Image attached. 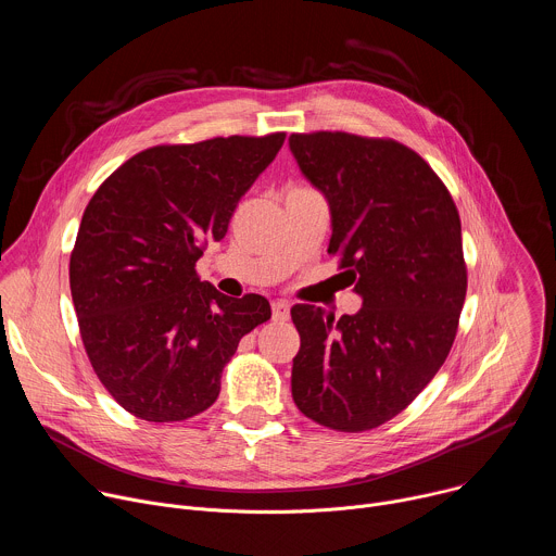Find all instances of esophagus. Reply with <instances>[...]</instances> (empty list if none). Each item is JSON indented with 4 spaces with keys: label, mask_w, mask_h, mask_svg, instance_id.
<instances>
[{
    "label": "esophagus",
    "mask_w": 556,
    "mask_h": 556,
    "mask_svg": "<svg viewBox=\"0 0 556 556\" xmlns=\"http://www.w3.org/2000/svg\"><path fill=\"white\" fill-rule=\"evenodd\" d=\"M288 316H290V303L283 301V299L273 301V319L275 321H288Z\"/></svg>",
    "instance_id": "esophagus-1"
}]
</instances>
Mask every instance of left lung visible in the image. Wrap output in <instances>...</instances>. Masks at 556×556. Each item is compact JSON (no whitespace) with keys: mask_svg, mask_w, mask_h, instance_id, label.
<instances>
[{"mask_svg":"<svg viewBox=\"0 0 556 556\" xmlns=\"http://www.w3.org/2000/svg\"><path fill=\"white\" fill-rule=\"evenodd\" d=\"M303 176L332 211L330 255L356 314L292 305V399L316 425L361 433L407 409L446 361L466 296L457 206L407 144L348 131L292 134Z\"/></svg>","mask_w":556,"mask_h":556,"instance_id":"left-lung-1","label":"left lung"}]
</instances>
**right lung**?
I'll return each instance as SVG.
<instances>
[{
  "mask_svg": "<svg viewBox=\"0 0 556 556\" xmlns=\"http://www.w3.org/2000/svg\"><path fill=\"white\" fill-rule=\"evenodd\" d=\"M283 140L275 131L149 147L86 206L70 255L78 332L131 416L182 422L206 412L242 337L270 319L266 296H226L195 264Z\"/></svg>",
  "mask_w": 556,
  "mask_h": 556,
  "instance_id": "obj_1",
  "label": "right lung"
}]
</instances>
